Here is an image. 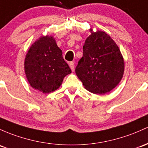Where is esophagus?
Masks as SVG:
<instances>
[{
	"mask_svg": "<svg viewBox=\"0 0 148 148\" xmlns=\"http://www.w3.org/2000/svg\"><path fill=\"white\" fill-rule=\"evenodd\" d=\"M69 66H70V68H71V69L72 70L73 72L74 70H75V65H74L73 62H70V63H69Z\"/></svg>",
	"mask_w": 148,
	"mask_h": 148,
	"instance_id": "esophagus-1",
	"label": "esophagus"
}]
</instances>
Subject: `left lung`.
<instances>
[{
  "label": "left lung",
  "instance_id": "left-lung-1",
  "mask_svg": "<svg viewBox=\"0 0 148 148\" xmlns=\"http://www.w3.org/2000/svg\"><path fill=\"white\" fill-rule=\"evenodd\" d=\"M83 46V56L75 73L90 92L104 95L115 88L123 77L124 60L116 42L105 32H93Z\"/></svg>",
  "mask_w": 148,
  "mask_h": 148
}]
</instances>
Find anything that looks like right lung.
Returning a JSON list of instances; mask_svg holds the SVG:
<instances>
[{
	"instance_id": "obj_1",
	"label": "right lung",
	"mask_w": 148,
	"mask_h": 148,
	"mask_svg": "<svg viewBox=\"0 0 148 148\" xmlns=\"http://www.w3.org/2000/svg\"><path fill=\"white\" fill-rule=\"evenodd\" d=\"M53 36H42L32 44L25 58V72L30 86L43 93L58 90L71 70Z\"/></svg>"
}]
</instances>
